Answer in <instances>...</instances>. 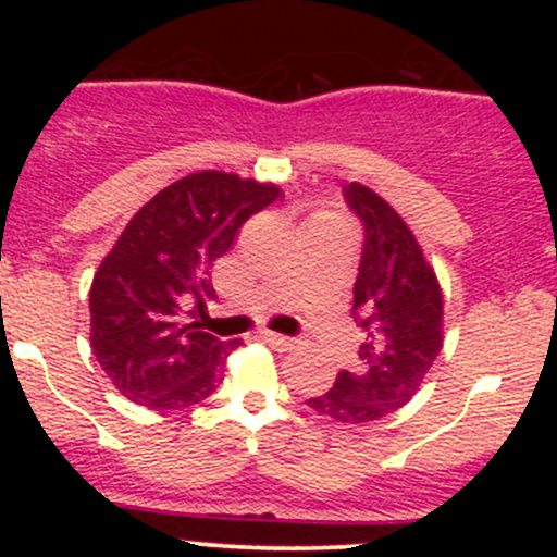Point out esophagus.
<instances>
[{
  "instance_id": "1",
  "label": "esophagus",
  "mask_w": 557,
  "mask_h": 557,
  "mask_svg": "<svg viewBox=\"0 0 557 557\" xmlns=\"http://www.w3.org/2000/svg\"><path fill=\"white\" fill-rule=\"evenodd\" d=\"M261 341L270 343L272 348H277V350H290V348H296V345H298L296 337L277 335V332H261Z\"/></svg>"
}]
</instances>
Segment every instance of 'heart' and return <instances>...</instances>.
<instances>
[{
    "label": "heart",
    "mask_w": 557,
    "mask_h": 557,
    "mask_svg": "<svg viewBox=\"0 0 557 557\" xmlns=\"http://www.w3.org/2000/svg\"><path fill=\"white\" fill-rule=\"evenodd\" d=\"M319 220H330V216H324V214H322V216H319Z\"/></svg>",
    "instance_id": "1"
}]
</instances>
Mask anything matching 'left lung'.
<instances>
[{"mask_svg": "<svg viewBox=\"0 0 557 557\" xmlns=\"http://www.w3.org/2000/svg\"><path fill=\"white\" fill-rule=\"evenodd\" d=\"M363 225L354 285V319L367 332L356 369L337 372L327 393L306 406L341 424H369L417 395L443 348V290L419 240L382 196L361 183L343 185Z\"/></svg>", "mask_w": 557, "mask_h": 557, "instance_id": "left-lung-1", "label": "left lung"}]
</instances>
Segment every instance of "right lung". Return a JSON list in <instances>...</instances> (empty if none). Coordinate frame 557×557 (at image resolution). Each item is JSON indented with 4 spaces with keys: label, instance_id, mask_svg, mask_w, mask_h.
I'll return each instance as SVG.
<instances>
[{
    "label": "right lung",
    "instance_id": "obj_1",
    "mask_svg": "<svg viewBox=\"0 0 557 557\" xmlns=\"http://www.w3.org/2000/svg\"><path fill=\"white\" fill-rule=\"evenodd\" d=\"M274 198L277 185L203 170L133 214L88 293L94 356L127 400L181 411L214 393L240 341H220L183 314L214 296V261Z\"/></svg>",
    "mask_w": 557,
    "mask_h": 557
}]
</instances>
